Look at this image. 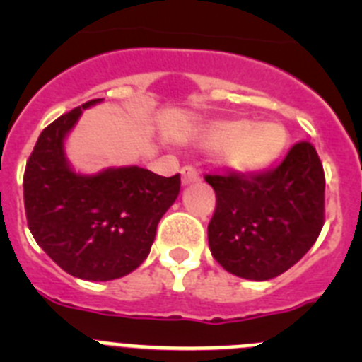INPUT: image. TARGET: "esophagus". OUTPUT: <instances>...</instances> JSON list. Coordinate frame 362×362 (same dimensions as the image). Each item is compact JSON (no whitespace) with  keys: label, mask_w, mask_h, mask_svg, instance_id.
I'll return each instance as SVG.
<instances>
[{"label":"esophagus","mask_w":362,"mask_h":362,"mask_svg":"<svg viewBox=\"0 0 362 362\" xmlns=\"http://www.w3.org/2000/svg\"><path fill=\"white\" fill-rule=\"evenodd\" d=\"M181 181H183V185L196 183V181H199V172L190 165L183 166V168H181Z\"/></svg>","instance_id":"esophagus-1"}]
</instances>
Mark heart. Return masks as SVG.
Returning a JSON list of instances; mask_svg holds the SVG:
<instances>
[{
	"label": "heart",
	"mask_w": 362,
	"mask_h": 362,
	"mask_svg": "<svg viewBox=\"0 0 362 362\" xmlns=\"http://www.w3.org/2000/svg\"><path fill=\"white\" fill-rule=\"evenodd\" d=\"M288 134L277 123H255L248 119H223L206 127L203 145L223 148V159L235 172L264 170L281 158Z\"/></svg>",
	"instance_id": "b5f03b06"
}]
</instances>
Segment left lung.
<instances>
[{
  "mask_svg": "<svg viewBox=\"0 0 362 362\" xmlns=\"http://www.w3.org/2000/svg\"><path fill=\"white\" fill-rule=\"evenodd\" d=\"M204 179L216 190L210 252L233 276H281L317 241L325 225V170L312 143H296L272 170H228Z\"/></svg>",
  "mask_w": 362,
  "mask_h": 362,
  "instance_id": "8db88e82",
  "label": "left lung"
}]
</instances>
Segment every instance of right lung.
I'll return each instance as SVG.
<instances>
[{
    "label": "right lung",
    "instance_id": "right-lung-1",
    "mask_svg": "<svg viewBox=\"0 0 362 362\" xmlns=\"http://www.w3.org/2000/svg\"><path fill=\"white\" fill-rule=\"evenodd\" d=\"M90 99L57 117L37 137L23 175L25 214L45 254L66 274L112 281L148 257L158 223L181 188L179 174H153L139 166L76 174L63 150L65 136Z\"/></svg>",
    "mask_w": 362,
    "mask_h": 362
}]
</instances>
